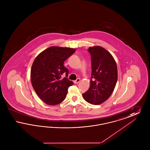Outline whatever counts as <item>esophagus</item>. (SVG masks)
I'll list each match as a JSON object with an SVG mask.
<instances>
[{"label":"esophagus","mask_w":150,"mask_h":150,"mask_svg":"<svg viewBox=\"0 0 150 150\" xmlns=\"http://www.w3.org/2000/svg\"><path fill=\"white\" fill-rule=\"evenodd\" d=\"M80 81V79L79 78H78L76 80H74V83H75V84H78V83H79Z\"/></svg>","instance_id":"1"}]
</instances>
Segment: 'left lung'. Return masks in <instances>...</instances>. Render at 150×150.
Listing matches in <instances>:
<instances>
[{
  "instance_id": "1",
  "label": "left lung",
  "mask_w": 150,
  "mask_h": 150,
  "mask_svg": "<svg viewBox=\"0 0 150 150\" xmlns=\"http://www.w3.org/2000/svg\"><path fill=\"white\" fill-rule=\"evenodd\" d=\"M88 50L91 56V86L83 96L88 103L97 105L106 100L113 92L117 68L114 58L105 48L95 46Z\"/></svg>"
}]
</instances>
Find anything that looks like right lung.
I'll return each instance as SVG.
<instances>
[{"label": "right lung", "instance_id": "add662e5", "mask_svg": "<svg viewBox=\"0 0 150 150\" xmlns=\"http://www.w3.org/2000/svg\"><path fill=\"white\" fill-rule=\"evenodd\" d=\"M70 48L51 47L36 57L31 70L32 86L41 100L49 105H56L64 100L69 86L74 84L67 77L65 60L75 52ZM64 73L66 77L62 78Z\"/></svg>", "mask_w": 150, "mask_h": 150}]
</instances>
